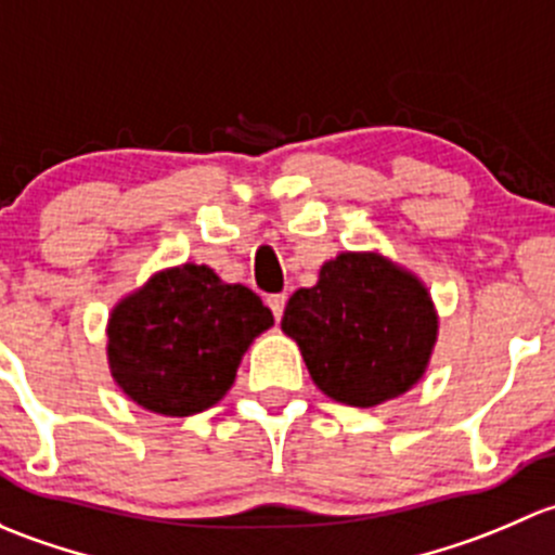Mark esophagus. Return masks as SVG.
<instances>
[{
	"label": "esophagus",
	"mask_w": 555,
	"mask_h": 555,
	"mask_svg": "<svg viewBox=\"0 0 555 555\" xmlns=\"http://www.w3.org/2000/svg\"><path fill=\"white\" fill-rule=\"evenodd\" d=\"M285 301H288V296H285V294H272V296H267V305H270V310H272V315H275V320L283 318Z\"/></svg>",
	"instance_id": "34e87169"
}]
</instances>
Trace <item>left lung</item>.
<instances>
[{
	"instance_id": "obj_1",
	"label": "left lung",
	"mask_w": 555,
	"mask_h": 555,
	"mask_svg": "<svg viewBox=\"0 0 555 555\" xmlns=\"http://www.w3.org/2000/svg\"><path fill=\"white\" fill-rule=\"evenodd\" d=\"M280 328L299 345L320 392L371 409L425 376L438 312L414 272L374 250H345L320 267L312 288L291 296Z\"/></svg>"
}]
</instances>
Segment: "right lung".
<instances>
[{"label": "right lung", "instance_id": "add662e5", "mask_svg": "<svg viewBox=\"0 0 555 555\" xmlns=\"http://www.w3.org/2000/svg\"><path fill=\"white\" fill-rule=\"evenodd\" d=\"M272 323L270 307L245 285L192 261L170 267L112 310L108 369L146 411L190 416L227 396L250 341Z\"/></svg>", "mask_w": 555, "mask_h": 555}]
</instances>
